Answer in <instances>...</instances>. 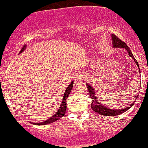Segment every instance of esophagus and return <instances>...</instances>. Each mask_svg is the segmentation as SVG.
Returning a JSON list of instances; mask_svg holds the SVG:
<instances>
[{"label": "esophagus", "mask_w": 148, "mask_h": 148, "mask_svg": "<svg viewBox=\"0 0 148 148\" xmlns=\"http://www.w3.org/2000/svg\"><path fill=\"white\" fill-rule=\"evenodd\" d=\"M83 78H84V76H83L82 74H81V73H77V74H76L75 76H74V82H75L76 84L81 83Z\"/></svg>", "instance_id": "34e87169"}]
</instances>
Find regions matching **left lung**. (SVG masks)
<instances>
[{"mask_svg": "<svg viewBox=\"0 0 148 148\" xmlns=\"http://www.w3.org/2000/svg\"><path fill=\"white\" fill-rule=\"evenodd\" d=\"M111 39H112V46H113V48H123V49H126L127 52H128L129 56L132 58V59L134 60V62H135L136 64L137 65V67H138L139 73H140V67H139L138 62H137V60L135 59V58H134L133 54H132V51H131L130 48H129L128 46H127L125 42L121 41L118 37L115 36V35H113V34H112L111 35ZM86 86H88V91H89L90 97L92 99V103H91L92 109L94 111L97 112V113H99V114L106 115V116L120 115V114H122V113H125V111H127V110L130 109L134 103V101H133V103H132V104H130V106L125 107V108H116V109L110 108L109 107H106L103 106L102 103H101L100 100L98 99V98L97 97L95 89L92 87L91 85H90L89 84H88V83H86Z\"/></svg>", "mask_w": 148, "mask_h": 148, "instance_id": "left-lung-1", "label": "left lung"}]
</instances>
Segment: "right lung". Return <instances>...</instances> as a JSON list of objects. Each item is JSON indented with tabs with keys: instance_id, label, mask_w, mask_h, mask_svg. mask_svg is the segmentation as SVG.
Returning <instances> with one entry per match:
<instances>
[{
	"instance_id": "obj_1",
	"label": "right lung",
	"mask_w": 148,
	"mask_h": 148,
	"mask_svg": "<svg viewBox=\"0 0 148 148\" xmlns=\"http://www.w3.org/2000/svg\"><path fill=\"white\" fill-rule=\"evenodd\" d=\"M25 49H26V45H24L21 50V51L19 52V53H21L24 51ZM73 84H74V81H72V82L70 83V84L68 86V87L66 88L65 92H64V93L63 98H62V101H61V103L60 105V107H59L58 110L57 112L55 113V114L52 115L50 118H49L48 120H45V121L41 122V123H33V125H48V124L53 123V122L56 121V120H59V119L62 118V117L64 115V113H65L66 109H67V97L69 96L71 90H72Z\"/></svg>"
}]
</instances>
